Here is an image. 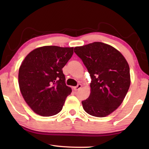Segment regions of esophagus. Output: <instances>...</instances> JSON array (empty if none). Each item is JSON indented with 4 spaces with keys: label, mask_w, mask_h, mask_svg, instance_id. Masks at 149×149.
I'll return each mask as SVG.
<instances>
[{
    "label": "esophagus",
    "mask_w": 149,
    "mask_h": 149,
    "mask_svg": "<svg viewBox=\"0 0 149 149\" xmlns=\"http://www.w3.org/2000/svg\"><path fill=\"white\" fill-rule=\"evenodd\" d=\"M81 84H78L77 86H75V87H74V89H75V91H78L79 89H81Z\"/></svg>",
    "instance_id": "obj_1"
}]
</instances>
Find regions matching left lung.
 <instances>
[{
	"label": "left lung",
	"instance_id": "left-lung-1",
	"mask_svg": "<svg viewBox=\"0 0 149 149\" xmlns=\"http://www.w3.org/2000/svg\"><path fill=\"white\" fill-rule=\"evenodd\" d=\"M89 72L91 82L88 99L81 102L88 114L105 117L122 104L130 86V72L123 55L110 45L94 42L74 48Z\"/></svg>",
	"mask_w": 149,
	"mask_h": 149
}]
</instances>
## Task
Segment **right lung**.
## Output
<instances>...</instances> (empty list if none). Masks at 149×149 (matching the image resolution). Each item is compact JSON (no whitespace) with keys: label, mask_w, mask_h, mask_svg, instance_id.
Wrapping results in <instances>:
<instances>
[{"label":"right lung","mask_w":149,"mask_h":149,"mask_svg":"<svg viewBox=\"0 0 149 149\" xmlns=\"http://www.w3.org/2000/svg\"><path fill=\"white\" fill-rule=\"evenodd\" d=\"M74 54L73 47L44 46L27 55L19 69L18 83L25 101L36 114L52 116L62 110L72 89L62 68Z\"/></svg>","instance_id":"obj_1"}]
</instances>
